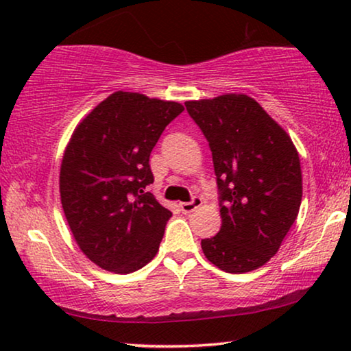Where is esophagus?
I'll list each match as a JSON object with an SVG mask.
<instances>
[{"label":"esophagus","mask_w":351,"mask_h":351,"mask_svg":"<svg viewBox=\"0 0 351 351\" xmlns=\"http://www.w3.org/2000/svg\"><path fill=\"white\" fill-rule=\"evenodd\" d=\"M201 204H203V203H201V199L199 198H195L193 201H190V203H180L179 206H180L182 213H184V214H191V213H195V210L198 209Z\"/></svg>","instance_id":"34e87169"}]
</instances>
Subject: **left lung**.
Returning a JSON list of instances; mask_svg holds the SVG:
<instances>
[{"mask_svg":"<svg viewBox=\"0 0 351 351\" xmlns=\"http://www.w3.org/2000/svg\"><path fill=\"white\" fill-rule=\"evenodd\" d=\"M213 152L222 227L203 239L206 258L227 273L265 265L302 203L299 152L289 134L246 94L186 100Z\"/></svg>","mask_w":351,"mask_h":351,"instance_id":"obj_1","label":"left lung"}]
</instances>
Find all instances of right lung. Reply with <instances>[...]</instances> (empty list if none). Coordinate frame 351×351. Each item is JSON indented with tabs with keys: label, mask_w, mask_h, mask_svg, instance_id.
Wrapping results in <instances>:
<instances>
[{
	"label": "right lung",
	"mask_w": 351,
	"mask_h": 351,
	"mask_svg": "<svg viewBox=\"0 0 351 351\" xmlns=\"http://www.w3.org/2000/svg\"><path fill=\"white\" fill-rule=\"evenodd\" d=\"M184 112L174 100L117 90L75 128L60 165V203L81 252L126 275L156 256L172 213L145 186L150 153Z\"/></svg>",
	"instance_id": "right-lung-1"
}]
</instances>
